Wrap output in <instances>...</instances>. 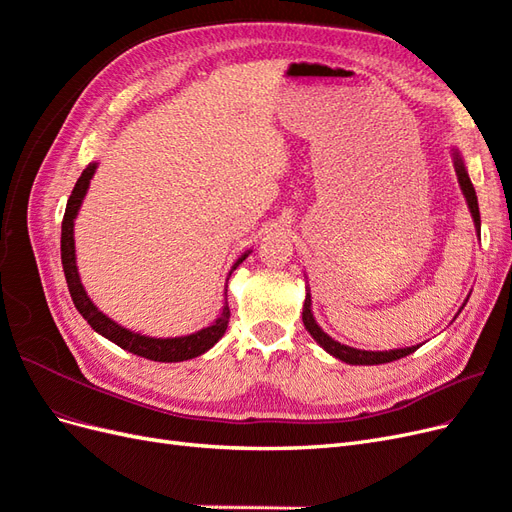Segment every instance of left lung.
<instances>
[{"instance_id":"8db88e82","label":"left lung","mask_w":512,"mask_h":512,"mask_svg":"<svg viewBox=\"0 0 512 512\" xmlns=\"http://www.w3.org/2000/svg\"><path fill=\"white\" fill-rule=\"evenodd\" d=\"M453 164H455V173H457V179H459V188L463 192V196H466V203H468V209L472 213V220H474V226L476 230H480V211H478V198H476V192H474V185L468 177V168L466 164H463V158L459 149H453ZM303 324L307 333L312 335L316 339V344H320V348L327 350L331 356H335V359L344 361L348 365H382V363H391V361H397V359H404V356L412 354L418 346H410V348H395V350H359V348H350V346H344L335 342V339L331 335L324 333L320 329V324L316 322L314 318V312H312V294L307 292L305 297V303H303Z\"/></svg>"}]
</instances>
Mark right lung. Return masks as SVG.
I'll return each instance as SVG.
<instances>
[{"label":"right lung","instance_id":"right-lung-1","mask_svg":"<svg viewBox=\"0 0 512 512\" xmlns=\"http://www.w3.org/2000/svg\"><path fill=\"white\" fill-rule=\"evenodd\" d=\"M96 168H98V162H91L81 173L79 181H76L74 190L68 198L64 222H61V265H64L66 282H68V290H70L74 307L79 309V314L89 322V327L94 329L98 335L111 339L113 344H117L123 350H128L136 356H143V359L158 361V363H179V361H188V359H194V356L205 354L209 348L218 344L222 335L226 333L228 318H230L228 303H224L220 316L215 318L213 324H209V327L200 329L196 333L181 335V337H149V335L134 333L126 327H121V324H117L113 318L102 314L100 309L94 305V301L89 299V294L85 292V286L81 284L79 267H76L74 220H76V215H79V209L83 205L87 190H89V181H91V177H94ZM250 254H252V250L241 254L235 265H232L230 273L235 271ZM230 273H228V277H230ZM228 277H226V284H228Z\"/></svg>","mask_w":512,"mask_h":512}]
</instances>
